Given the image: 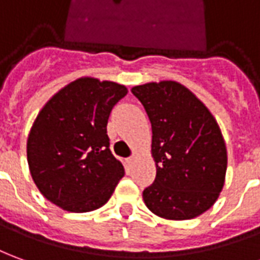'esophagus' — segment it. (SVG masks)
I'll return each instance as SVG.
<instances>
[{
	"label": "esophagus",
	"mask_w": 260,
	"mask_h": 260,
	"mask_svg": "<svg viewBox=\"0 0 260 260\" xmlns=\"http://www.w3.org/2000/svg\"><path fill=\"white\" fill-rule=\"evenodd\" d=\"M134 158H136L134 155H132V157H128V158H127V162H128V164H133Z\"/></svg>",
	"instance_id": "1"
}]
</instances>
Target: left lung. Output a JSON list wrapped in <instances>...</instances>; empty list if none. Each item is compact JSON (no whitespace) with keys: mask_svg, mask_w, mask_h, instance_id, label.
<instances>
[{"mask_svg":"<svg viewBox=\"0 0 260 260\" xmlns=\"http://www.w3.org/2000/svg\"><path fill=\"white\" fill-rule=\"evenodd\" d=\"M151 121V154L157 175L143 191L155 215L191 219L204 214L225 184L226 146L207 106L185 86L173 80L134 86Z\"/></svg>","mask_w":260,"mask_h":260,"instance_id":"8db88e82","label":"left lung"}]
</instances>
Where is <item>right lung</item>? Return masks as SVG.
I'll return each instance as SVG.
<instances>
[{
  "mask_svg": "<svg viewBox=\"0 0 260 260\" xmlns=\"http://www.w3.org/2000/svg\"><path fill=\"white\" fill-rule=\"evenodd\" d=\"M127 87L80 78L38 113L26 141L32 180L48 201L69 212L105 205L124 175L110 151L107 120Z\"/></svg>",
  "mask_w": 260,
  "mask_h": 260,
  "instance_id": "1",
  "label": "right lung"
}]
</instances>
